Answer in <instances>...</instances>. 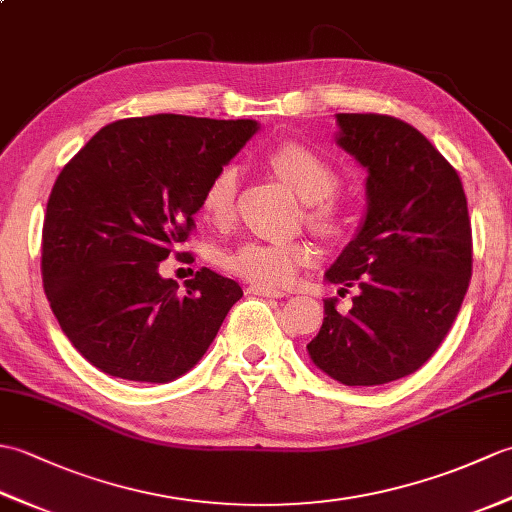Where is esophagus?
I'll return each mask as SVG.
<instances>
[{
	"label": "esophagus",
	"mask_w": 512,
	"mask_h": 512,
	"mask_svg": "<svg viewBox=\"0 0 512 512\" xmlns=\"http://www.w3.org/2000/svg\"><path fill=\"white\" fill-rule=\"evenodd\" d=\"M248 295H257V297H268V299H281L284 292L275 290V288H264V286H248Z\"/></svg>",
	"instance_id": "1"
}]
</instances>
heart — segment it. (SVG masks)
Masks as SVG:
<instances>
[{
	"mask_svg": "<svg viewBox=\"0 0 512 512\" xmlns=\"http://www.w3.org/2000/svg\"><path fill=\"white\" fill-rule=\"evenodd\" d=\"M270 167L277 176L290 184L301 200L323 202L339 189V173L317 151L301 143H281L268 154ZM239 171L235 165H226L215 173L202 193L200 209L206 220L217 226L231 222L235 211ZM334 209L321 204L317 220L332 224ZM317 250L310 242L275 237H250L235 248L226 250L220 264L228 273L242 277L250 284L264 288H284L297 279L299 270L314 262Z\"/></svg>",
	"mask_w": 512,
	"mask_h": 512,
	"instance_id": "b5f03b06",
	"label": "heart"
}]
</instances>
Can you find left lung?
Instances as JSON below:
<instances>
[{
	"label": "left lung",
	"instance_id": "left-lung-1",
	"mask_svg": "<svg viewBox=\"0 0 512 512\" xmlns=\"http://www.w3.org/2000/svg\"><path fill=\"white\" fill-rule=\"evenodd\" d=\"M336 145L367 171L363 222L328 268L358 288L350 312L325 299L310 361L347 387L405 378L429 361L471 279V220L458 171L416 127L383 114H336Z\"/></svg>",
	"mask_w": 512,
	"mask_h": 512
}]
</instances>
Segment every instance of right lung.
I'll list each match as a JSON object with an SVG mask.
<instances>
[{"label": "right lung", "mask_w": 512, "mask_h": 512, "mask_svg": "<svg viewBox=\"0 0 512 512\" xmlns=\"http://www.w3.org/2000/svg\"><path fill=\"white\" fill-rule=\"evenodd\" d=\"M257 129L180 114L125 118L63 167L43 220L41 275L85 361L136 383H171L198 365L244 292L209 268L182 290L158 268L187 242L206 184Z\"/></svg>", "instance_id": "1"}]
</instances>
